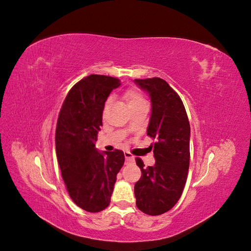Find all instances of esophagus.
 I'll return each instance as SVG.
<instances>
[{
    "label": "esophagus",
    "instance_id": "34e87169",
    "mask_svg": "<svg viewBox=\"0 0 251 251\" xmlns=\"http://www.w3.org/2000/svg\"><path fill=\"white\" fill-rule=\"evenodd\" d=\"M125 157H126V162H134L135 161V157L130 153V151H125Z\"/></svg>",
    "mask_w": 251,
    "mask_h": 251
}]
</instances>
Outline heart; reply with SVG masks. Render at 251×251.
Instances as JSON below:
<instances>
[{"mask_svg": "<svg viewBox=\"0 0 251 251\" xmlns=\"http://www.w3.org/2000/svg\"><path fill=\"white\" fill-rule=\"evenodd\" d=\"M124 100H125L126 103L127 104V107L130 108L131 110L136 108V107H138V105H140V104L147 103L142 93L137 89H128V90H126L125 94H124ZM109 104H110V100H108L107 102L104 103L103 109L107 110L108 107H109Z\"/></svg>", "mask_w": 251, "mask_h": 251, "instance_id": "b5f03b06", "label": "heart"}]
</instances>
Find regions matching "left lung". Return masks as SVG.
<instances>
[{
  "label": "left lung",
  "mask_w": 251,
  "mask_h": 251,
  "mask_svg": "<svg viewBox=\"0 0 251 251\" xmlns=\"http://www.w3.org/2000/svg\"><path fill=\"white\" fill-rule=\"evenodd\" d=\"M149 92L151 115L148 136L156 139L151 143L155 165L146 168L140 158L136 163L141 177L134 191L137 207L150 216L169 211L183 192L189 168L191 126L180 96L168 82L159 77L135 79Z\"/></svg>",
  "instance_id": "8db88e82"
}]
</instances>
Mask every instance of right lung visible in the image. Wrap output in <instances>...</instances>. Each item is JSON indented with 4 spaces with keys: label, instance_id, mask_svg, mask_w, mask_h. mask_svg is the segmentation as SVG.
<instances>
[{
    "label": "right lung",
    "instance_id": "obj_1",
    "mask_svg": "<svg viewBox=\"0 0 251 251\" xmlns=\"http://www.w3.org/2000/svg\"><path fill=\"white\" fill-rule=\"evenodd\" d=\"M120 80L92 74L71 88L59 111L56 157L67 192L78 207L98 212L109 206L116 176L125 163L121 150L100 153L95 148L104 102Z\"/></svg>",
    "mask_w": 251,
    "mask_h": 251
}]
</instances>
